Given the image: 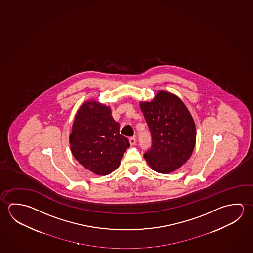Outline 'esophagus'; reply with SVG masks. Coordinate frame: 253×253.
<instances>
[{
    "instance_id": "34e87169",
    "label": "esophagus",
    "mask_w": 253,
    "mask_h": 253,
    "mask_svg": "<svg viewBox=\"0 0 253 253\" xmlns=\"http://www.w3.org/2000/svg\"><path fill=\"white\" fill-rule=\"evenodd\" d=\"M129 144L131 145V146H134L136 143H137V139H136V137H129Z\"/></svg>"
}]
</instances>
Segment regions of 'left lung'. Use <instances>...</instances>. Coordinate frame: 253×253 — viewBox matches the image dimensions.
I'll return each mask as SVG.
<instances>
[{
    "label": "left lung",
    "mask_w": 253,
    "mask_h": 253,
    "mask_svg": "<svg viewBox=\"0 0 253 253\" xmlns=\"http://www.w3.org/2000/svg\"><path fill=\"white\" fill-rule=\"evenodd\" d=\"M140 108L152 137L144 157L156 172H172L193 153L195 122L181 99L165 91H159L151 102L140 103Z\"/></svg>",
    "instance_id": "obj_1"
}]
</instances>
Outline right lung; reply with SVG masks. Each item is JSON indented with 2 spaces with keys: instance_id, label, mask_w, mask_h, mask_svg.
Listing matches in <instances>:
<instances>
[{
  "instance_id": "right-lung-1",
  "label": "right lung",
  "mask_w": 253,
  "mask_h": 253,
  "mask_svg": "<svg viewBox=\"0 0 253 253\" xmlns=\"http://www.w3.org/2000/svg\"><path fill=\"white\" fill-rule=\"evenodd\" d=\"M69 141L75 158L98 175L114 171L129 146L111 109L93 100L84 103L77 112Z\"/></svg>"
}]
</instances>
